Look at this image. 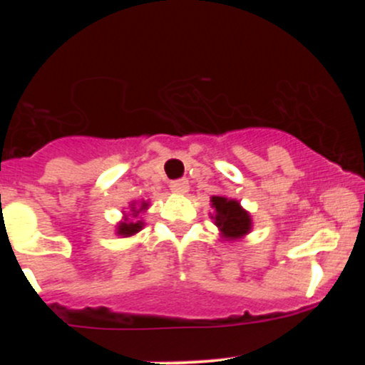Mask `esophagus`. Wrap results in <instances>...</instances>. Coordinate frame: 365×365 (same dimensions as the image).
<instances>
[{
    "label": "esophagus",
    "instance_id": "obj_1",
    "mask_svg": "<svg viewBox=\"0 0 365 365\" xmlns=\"http://www.w3.org/2000/svg\"><path fill=\"white\" fill-rule=\"evenodd\" d=\"M170 188H171V192H175V194H187L188 180H185V178L173 180V182H170Z\"/></svg>",
    "mask_w": 365,
    "mask_h": 365
}]
</instances>
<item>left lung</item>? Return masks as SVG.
<instances>
[{"mask_svg":"<svg viewBox=\"0 0 365 365\" xmlns=\"http://www.w3.org/2000/svg\"><path fill=\"white\" fill-rule=\"evenodd\" d=\"M211 202L216 211V215L211 217L215 220V225L220 228L221 237L228 238V240H237V238H242L250 232L252 217L240 206L238 200L215 195L211 197Z\"/></svg>","mask_w":365,"mask_h":365,"instance_id":"left-lung-1","label":"left lung"}]
</instances>
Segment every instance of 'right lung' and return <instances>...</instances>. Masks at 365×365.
I'll return each instance as SVG.
<instances>
[{
    "instance_id": "1",
    "label": "right lung",
    "mask_w": 365,
    "mask_h": 365,
    "mask_svg": "<svg viewBox=\"0 0 365 365\" xmlns=\"http://www.w3.org/2000/svg\"><path fill=\"white\" fill-rule=\"evenodd\" d=\"M144 209H148V202H142L140 209H135L132 206L133 217L139 215L140 211H144ZM142 226H144L142 221H130L128 217H125V220L121 221L118 226H116V233H118V235H121V237H132V235H135V233L140 232Z\"/></svg>"
}]
</instances>
